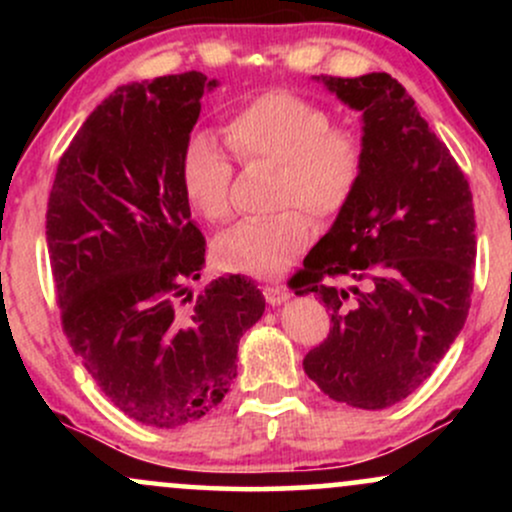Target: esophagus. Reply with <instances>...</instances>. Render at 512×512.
I'll list each match as a JSON object with an SVG mask.
<instances>
[{
    "instance_id": "esophagus-1",
    "label": "esophagus",
    "mask_w": 512,
    "mask_h": 512,
    "mask_svg": "<svg viewBox=\"0 0 512 512\" xmlns=\"http://www.w3.org/2000/svg\"><path fill=\"white\" fill-rule=\"evenodd\" d=\"M262 296L267 298L269 305H279L289 298V289H286V286H279V284H264Z\"/></svg>"
}]
</instances>
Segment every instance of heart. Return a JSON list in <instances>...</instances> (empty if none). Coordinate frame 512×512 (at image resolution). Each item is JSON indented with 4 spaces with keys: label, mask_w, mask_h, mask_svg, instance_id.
I'll return each mask as SVG.
<instances>
[{
    "label": "heart",
    "mask_w": 512,
    "mask_h": 512,
    "mask_svg": "<svg viewBox=\"0 0 512 512\" xmlns=\"http://www.w3.org/2000/svg\"><path fill=\"white\" fill-rule=\"evenodd\" d=\"M240 163H276L267 219L238 223L216 240V260L238 274L269 276L289 267L313 240V219H334L349 207L366 170V139L354 125L332 122L330 110L286 88L238 105L221 127ZM180 182L190 207L209 223L233 214V163L209 134L187 139Z\"/></svg>",
    "instance_id": "1"
}]
</instances>
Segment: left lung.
Listing matches in <instances>:
<instances>
[{
  "mask_svg": "<svg viewBox=\"0 0 512 512\" xmlns=\"http://www.w3.org/2000/svg\"><path fill=\"white\" fill-rule=\"evenodd\" d=\"M320 79L363 113L366 170L289 281L332 313L330 334L303 368L337 402L385 409L436 370L467 320L477 257L472 192L397 79Z\"/></svg>",
  "mask_w": 512,
  "mask_h": 512,
  "instance_id": "8db88e82",
  "label": "left lung"
}]
</instances>
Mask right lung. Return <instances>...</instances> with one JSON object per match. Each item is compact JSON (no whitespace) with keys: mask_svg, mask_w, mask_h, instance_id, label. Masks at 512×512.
<instances>
[{"mask_svg":"<svg viewBox=\"0 0 512 512\" xmlns=\"http://www.w3.org/2000/svg\"><path fill=\"white\" fill-rule=\"evenodd\" d=\"M202 72L117 86L67 146L45 236L62 332L117 409L146 426L202 419L236 378L238 342L264 313L245 276L192 298L207 240L180 158L202 110Z\"/></svg>","mask_w":512,"mask_h":512,"instance_id":"1","label":"right lung"}]
</instances>
